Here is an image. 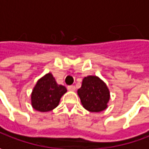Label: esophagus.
Masks as SVG:
<instances>
[{
    "label": "esophagus",
    "instance_id": "esophagus-1",
    "mask_svg": "<svg viewBox=\"0 0 149 149\" xmlns=\"http://www.w3.org/2000/svg\"><path fill=\"white\" fill-rule=\"evenodd\" d=\"M68 89L69 91H72V92H73L75 91V87L74 86H68Z\"/></svg>",
    "mask_w": 149,
    "mask_h": 149
}]
</instances>
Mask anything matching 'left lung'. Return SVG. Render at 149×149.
<instances>
[{
	"mask_svg": "<svg viewBox=\"0 0 149 149\" xmlns=\"http://www.w3.org/2000/svg\"><path fill=\"white\" fill-rule=\"evenodd\" d=\"M77 94L82 107L91 113H100L108 107L110 91L107 84L97 76L85 77Z\"/></svg>",
	"mask_w": 149,
	"mask_h": 149,
	"instance_id": "left-lung-1",
	"label": "left lung"
}]
</instances>
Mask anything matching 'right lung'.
Returning a JSON list of instances; mask_svg holds the SVG:
<instances>
[{
	"label": "right lung",
	"mask_w": 149,
	"mask_h": 149,
	"mask_svg": "<svg viewBox=\"0 0 149 149\" xmlns=\"http://www.w3.org/2000/svg\"><path fill=\"white\" fill-rule=\"evenodd\" d=\"M67 88L56 83L52 72L45 74L36 81L31 93V105L35 110L46 113L58 106Z\"/></svg>",
	"instance_id": "1"
}]
</instances>
